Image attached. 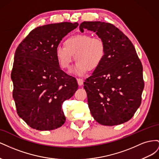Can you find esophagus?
Wrapping results in <instances>:
<instances>
[{
	"mask_svg": "<svg viewBox=\"0 0 159 159\" xmlns=\"http://www.w3.org/2000/svg\"><path fill=\"white\" fill-rule=\"evenodd\" d=\"M77 81H78V84L80 86L84 84V80L82 79H78L77 80Z\"/></svg>",
	"mask_w": 159,
	"mask_h": 159,
	"instance_id": "1",
	"label": "esophagus"
}]
</instances>
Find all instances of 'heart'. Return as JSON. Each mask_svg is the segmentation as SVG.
I'll return each instance as SVG.
<instances>
[{"label": "heart", "instance_id": "b5f03b06", "mask_svg": "<svg viewBox=\"0 0 159 159\" xmlns=\"http://www.w3.org/2000/svg\"><path fill=\"white\" fill-rule=\"evenodd\" d=\"M64 46L56 48V58L61 68L68 69L74 59L77 63L73 70L76 74L81 75L98 68L106 54L105 41L99 37L87 34L71 36L64 42Z\"/></svg>", "mask_w": 159, "mask_h": 159}]
</instances>
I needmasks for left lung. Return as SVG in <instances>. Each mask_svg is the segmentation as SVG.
Segmentation results:
<instances>
[{
  "mask_svg": "<svg viewBox=\"0 0 159 159\" xmlns=\"http://www.w3.org/2000/svg\"><path fill=\"white\" fill-rule=\"evenodd\" d=\"M84 29L95 32L106 45L102 63L84 83L91 115L103 125L125 123L141 105L144 89L143 66L135 48L110 23L84 22L80 30Z\"/></svg>",
  "mask_w": 159,
  "mask_h": 159,
  "instance_id": "left-lung-1",
  "label": "left lung"
}]
</instances>
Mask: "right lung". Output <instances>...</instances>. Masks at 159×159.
<instances>
[{
  "label": "right lung",
  "mask_w": 159,
  "mask_h": 159,
  "mask_svg": "<svg viewBox=\"0 0 159 159\" xmlns=\"http://www.w3.org/2000/svg\"><path fill=\"white\" fill-rule=\"evenodd\" d=\"M78 23L50 24L32 30L14 54L11 79L18 116L40 131L59 128L66 121L64 101L78 88L75 78L62 71L55 51Z\"/></svg>",
  "instance_id": "obj_1"
}]
</instances>
